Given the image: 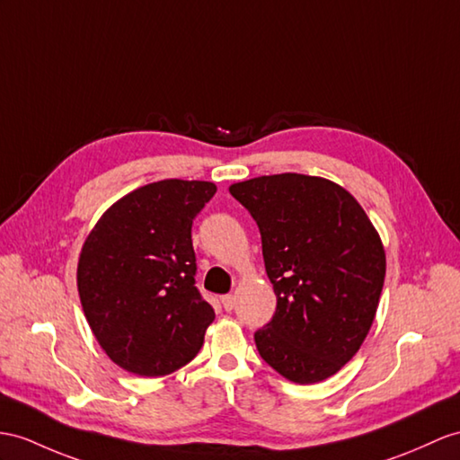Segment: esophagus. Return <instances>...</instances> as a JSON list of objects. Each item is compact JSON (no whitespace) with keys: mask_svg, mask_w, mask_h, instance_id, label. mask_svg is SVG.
<instances>
[{"mask_svg":"<svg viewBox=\"0 0 460 460\" xmlns=\"http://www.w3.org/2000/svg\"><path fill=\"white\" fill-rule=\"evenodd\" d=\"M220 302H222V306H224V310H226V312H230V310L234 308V305H236V298H234L232 295H224V296L220 298Z\"/></svg>","mask_w":460,"mask_h":460,"instance_id":"esophagus-1","label":"esophagus"}]
</instances>
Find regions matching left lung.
Returning <instances> with one entry per match:
<instances>
[{"label": "left lung", "instance_id": "obj_1", "mask_svg": "<svg viewBox=\"0 0 460 460\" xmlns=\"http://www.w3.org/2000/svg\"><path fill=\"white\" fill-rule=\"evenodd\" d=\"M230 195L260 228L277 295L271 322L253 333L261 359L298 385L335 375L359 351L383 293L386 260L371 220L322 177L263 175Z\"/></svg>", "mask_w": 460, "mask_h": 460}]
</instances>
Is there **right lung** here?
<instances>
[{"instance_id":"obj_1","label":"right lung","mask_w":460,"mask_h":460,"mask_svg":"<svg viewBox=\"0 0 460 460\" xmlns=\"http://www.w3.org/2000/svg\"><path fill=\"white\" fill-rule=\"evenodd\" d=\"M210 181L164 179L111 207L89 234L77 290L89 328L119 367L164 376L199 353L215 310L197 288L193 220Z\"/></svg>"}]
</instances>
